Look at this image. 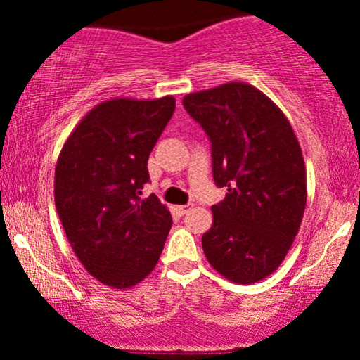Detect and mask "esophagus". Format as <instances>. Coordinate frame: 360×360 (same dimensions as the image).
Wrapping results in <instances>:
<instances>
[{
	"label": "esophagus",
	"instance_id": "esophagus-1",
	"mask_svg": "<svg viewBox=\"0 0 360 360\" xmlns=\"http://www.w3.org/2000/svg\"><path fill=\"white\" fill-rule=\"evenodd\" d=\"M193 203H188V205H183V206H177V212H179V214H188L189 212L193 210Z\"/></svg>",
	"mask_w": 360,
	"mask_h": 360
}]
</instances>
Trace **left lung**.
I'll list each match as a JSON object with an SVG mask.
<instances>
[{
  "label": "left lung",
  "mask_w": 360,
  "mask_h": 360,
  "mask_svg": "<svg viewBox=\"0 0 360 360\" xmlns=\"http://www.w3.org/2000/svg\"><path fill=\"white\" fill-rule=\"evenodd\" d=\"M212 142L213 179L229 188L201 238L213 269L238 284L267 278L286 257L307 206L301 147L284 113L245 82L186 94Z\"/></svg>",
  "instance_id": "1"
}]
</instances>
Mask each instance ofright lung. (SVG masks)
Masks as SVG:
<instances>
[{
	"instance_id": "obj_1",
	"label": "right lung",
	"mask_w": 360,
	"mask_h": 360,
	"mask_svg": "<svg viewBox=\"0 0 360 360\" xmlns=\"http://www.w3.org/2000/svg\"><path fill=\"white\" fill-rule=\"evenodd\" d=\"M176 100L103 101L65 140L56 167V208L74 254L103 284L146 279L164 249L172 218L155 194L143 200L147 160Z\"/></svg>"
}]
</instances>
